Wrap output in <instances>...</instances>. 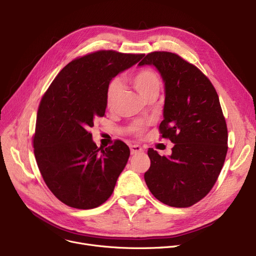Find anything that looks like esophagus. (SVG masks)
<instances>
[{
    "label": "esophagus",
    "mask_w": 256,
    "mask_h": 256,
    "mask_svg": "<svg viewBox=\"0 0 256 256\" xmlns=\"http://www.w3.org/2000/svg\"><path fill=\"white\" fill-rule=\"evenodd\" d=\"M130 154L132 156L143 152V148L139 145H130Z\"/></svg>",
    "instance_id": "1"
}]
</instances>
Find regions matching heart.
<instances>
[{
    "label": "heart",
    "instance_id": "1",
    "mask_svg": "<svg viewBox=\"0 0 256 256\" xmlns=\"http://www.w3.org/2000/svg\"><path fill=\"white\" fill-rule=\"evenodd\" d=\"M130 83L139 96L145 100L152 96H158L160 90V80L158 74L152 68H143L130 78ZM124 86L118 78L111 80L106 92V106L109 110H115L122 93ZM132 132L140 135L144 130V126L137 124L132 128Z\"/></svg>",
    "mask_w": 256,
    "mask_h": 256
}]
</instances>
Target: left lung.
Masks as SVG:
<instances>
[{"instance_id": "8db88e82", "label": "left lung", "mask_w": 256, "mask_h": 256, "mask_svg": "<svg viewBox=\"0 0 256 256\" xmlns=\"http://www.w3.org/2000/svg\"><path fill=\"white\" fill-rule=\"evenodd\" d=\"M154 65L165 85L163 138L174 146L171 156L148 150L150 167L144 174L152 194L173 208H188L206 197L223 167L227 126L210 80L176 54L152 52L139 63Z\"/></svg>"}]
</instances>
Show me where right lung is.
I'll list each match as a JSON object with an SVG mask.
<instances>
[{
  "instance_id": "1",
  "label": "right lung",
  "mask_w": 256,
  "mask_h": 256,
  "mask_svg": "<svg viewBox=\"0 0 256 256\" xmlns=\"http://www.w3.org/2000/svg\"><path fill=\"white\" fill-rule=\"evenodd\" d=\"M143 57L115 50L88 54L67 64L42 98L34 154L48 188L66 206L94 208L112 195L130 148L120 140L98 148L89 130L104 115L112 78Z\"/></svg>"
}]
</instances>
